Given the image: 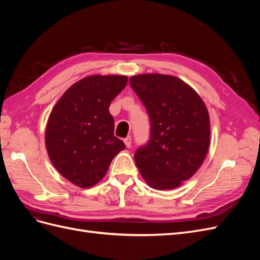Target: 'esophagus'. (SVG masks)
<instances>
[{
	"label": "esophagus",
	"mask_w": 260,
	"mask_h": 260,
	"mask_svg": "<svg viewBox=\"0 0 260 260\" xmlns=\"http://www.w3.org/2000/svg\"><path fill=\"white\" fill-rule=\"evenodd\" d=\"M123 142H124L125 146H127V147H130V146H131V137L129 136V137L125 138V139L123 140Z\"/></svg>",
	"instance_id": "esophagus-1"
}]
</instances>
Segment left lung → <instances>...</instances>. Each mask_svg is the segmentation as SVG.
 Returning a JSON list of instances; mask_svg holds the SVG:
<instances>
[{
	"instance_id": "1",
	"label": "left lung",
	"mask_w": 260,
	"mask_h": 260,
	"mask_svg": "<svg viewBox=\"0 0 260 260\" xmlns=\"http://www.w3.org/2000/svg\"><path fill=\"white\" fill-rule=\"evenodd\" d=\"M131 88L145 106L151 136L135 154L141 176L155 190H172L190 179L205 159L210 124L206 105L179 78L132 76Z\"/></svg>"
}]
</instances>
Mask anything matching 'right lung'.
<instances>
[{"instance_id":"add662e5","label":"right lung","mask_w":260,"mask_h":260,"mask_svg":"<svg viewBox=\"0 0 260 260\" xmlns=\"http://www.w3.org/2000/svg\"><path fill=\"white\" fill-rule=\"evenodd\" d=\"M127 82L125 76H89L70 86L52 109L46 151L53 166L77 186L88 188L100 182L125 147L114 136L108 108Z\"/></svg>"}]
</instances>
